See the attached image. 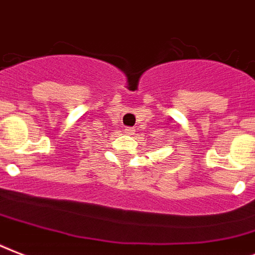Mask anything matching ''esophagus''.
<instances>
[{
    "label": "esophagus",
    "instance_id": "34e87169",
    "mask_svg": "<svg viewBox=\"0 0 255 255\" xmlns=\"http://www.w3.org/2000/svg\"><path fill=\"white\" fill-rule=\"evenodd\" d=\"M125 133L126 134H133L134 129H131V128H125Z\"/></svg>",
    "mask_w": 255,
    "mask_h": 255
}]
</instances>
